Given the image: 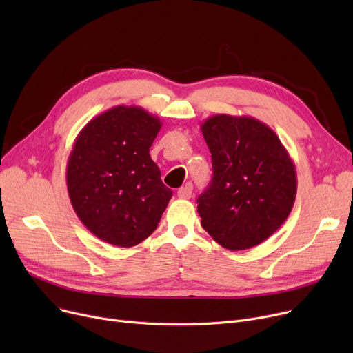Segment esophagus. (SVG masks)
I'll list each match as a JSON object with an SVG mask.
<instances>
[{
    "label": "esophagus",
    "instance_id": "1",
    "mask_svg": "<svg viewBox=\"0 0 353 353\" xmlns=\"http://www.w3.org/2000/svg\"><path fill=\"white\" fill-rule=\"evenodd\" d=\"M177 196H179V199H190L192 197V184L190 183H188L186 186H183V188H180L179 190H177Z\"/></svg>",
    "mask_w": 353,
    "mask_h": 353
}]
</instances>
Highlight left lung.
I'll return each instance as SVG.
<instances>
[{"instance_id":"8db88e82","label":"left lung","mask_w":353,"mask_h":353,"mask_svg":"<svg viewBox=\"0 0 353 353\" xmlns=\"http://www.w3.org/2000/svg\"><path fill=\"white\" fill-rule=\"evenodd\" d=\"M200 128L213 164L210 186L197 199L201 228L229 250L261 245L294 205L293 160L273 130L257 119L216 114Z\"/></svg>"}]
</instances>
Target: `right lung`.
Segmentation results:
<instances>
[{
	"label": "right lung",
	"mask_w": 353,
	"mask_h": 353,
	"mask_svg": "<svg viewBox=\"0 0 353 353\" xmlns=\"http://www.w3.org/2000/svg\"><path fill=\"white\" fill-rule=\"evenodd\" d=\"M161 120L137 105H116L91 119L72 144L67 190L83 225L100 240L133 248L150 236L173 192L150 147Z\"/></svg>",
	"instance_id": "right-lung-1"
}]
</instances>
